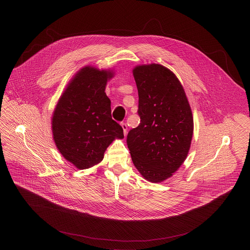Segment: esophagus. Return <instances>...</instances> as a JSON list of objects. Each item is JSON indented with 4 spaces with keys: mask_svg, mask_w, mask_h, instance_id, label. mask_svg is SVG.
<instances>
[{
    "mask_svg": "<svg viewBox=\"0 0 250 250\" xmlns=\"http://www.w3.org/2000/svg\"><path fill=\"white\" fill-rule=\"evenodd\" d=\"M121 126H122V129H123V132H124V136L127 135V130H128V127H127V124L126 123H121Z\"/></svg>",
    "mask_w": 250,
    "mask_h": 250,
    "instance_id": "obj_1",
    "label": "esophagus"
}]
</instances>
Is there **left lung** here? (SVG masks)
I'll use <instances>...</instances> for the list:
<instances>
[{
	"instance_id": "1",
	"label": "left lung",
	"mask_w": 250,
	"mask_h": 250,
	"mask_svg": "<svg viewBox=\"0 0 250 250\" xmlns=\"http://www.w3.org/2000/svg\"><path fill=\"white\" fill-rule=\"evenodd\" d=\"M139 91L141 123L130 130L132 161L152 183L172 176L186 160L193 134V118L185 90L173 72L161 64L133 70Z\"/></svg>"
}]
</instances>
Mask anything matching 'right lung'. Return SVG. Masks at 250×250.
<instances>
[{
	"instance_id": "obj_1",
	"label": "right lung",
	"mask_w": 250,
	"mask_h": 250,
	"mask_svg": "<svg viewBox=\"0 0 250 250\" xmlns=\"http://www.w3.org/2000/svg\"><path fill=\"white\" fill-rule=\"evenodd\" d=\"M113 73L85 66L61 96L52 117L53 137L61 154L79 169L99 164L108 145L123 139L122 127L111 118L105 89Z\"/></svg>"
}]
</instances>
